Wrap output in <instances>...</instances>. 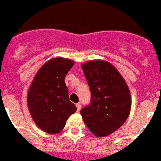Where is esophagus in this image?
Here are the masks:
<instances>
[{"label": "esophagus", "instance_id": "obj_1", "mask_svg": "<svg viewBox=\"0 0 161 161\" xmlns=\"http://www.w3.org/2000/svg\"><path fill=\"white\" fill-rule=\"evenodd\" d=\"M76 107H77V111L79 112L81 110V104L80 103H78L76 104Z\"/></svg>", "mask_w": 161, "mask_h": 161}]
</instances>
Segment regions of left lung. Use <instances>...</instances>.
<instances>
[{
    "label": "left lung",
    "mask_w": 161,
    "mask_h": 161,
    "mask_svg": "<svg viewBox=\"0 0 161 161\" xmlns=\"http://www.w3.org/2000/svg\"><path fill=\"white\" fill-rule=\"evenodd\" d=\"M91 92V102L81 110L89 130L106 137L122 126L129 117L131 96L129 87L114 66L103 60L82 64Z\"/></svg>",
    "instance_id": "obj_1"
}]
</instances>
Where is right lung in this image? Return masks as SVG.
I'll return each instance as SVG.
<instances>
[{
	"label": "right lung",
	"instance_id": "right-lung-1",
	"mask_svg": "<svg viewBox=\"0 0 161 161\" xmlns=\"http://www.w3.org/2000/svg\"><path fill=\"white\" fill-rule=\"evenodd\" d=\"M74 64L73 60L55 58L37 73L28 94V106L37 126L46 133H57L77 107L69 99L66 74Z\"/></svg>",
	"mask_w": 161,
	"mask_h": 161
}]
</instances>
